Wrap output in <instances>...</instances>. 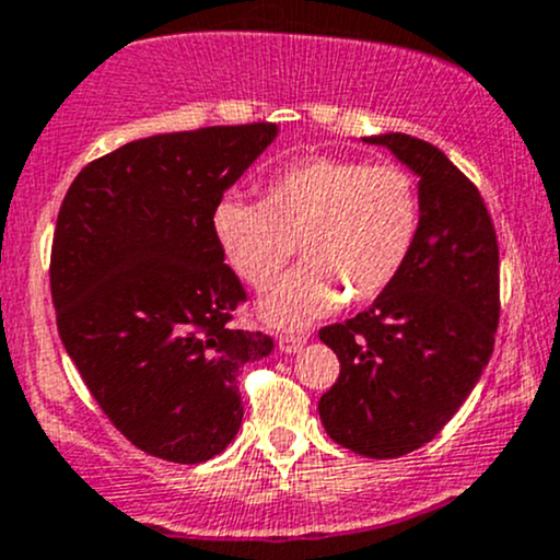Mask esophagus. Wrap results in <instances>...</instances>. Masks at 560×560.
<instances>
[{"label": "esophagus", "instance_id": "obj_1", "mask_svg": "<svg viewBox=\"0 0 560 560\" xmlns=\"http://www.w3.org/2000/svg\"><path fill=\"white\" fill-rule=\"evenodd\" d=\"M305 340H308V335L305 332H284L279 335V349L284 351V354H295L305 346Z\"/></svg>", "mask_w": 560, "mask_h": 560}]
</instances>
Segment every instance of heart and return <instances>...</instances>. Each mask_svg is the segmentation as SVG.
Masks as SVG:
<instances>
[{
	"label": "heart",
	"mask_w": 560,
	"mask_h": 560,
	"mask_svg": "<svg viewBox=\"0 0 560 560\" xmlns=\"http://www.w3.org/2000/svg\"><path fill=\"white\" fill-rule=\"evenodd\" d=\"M421 231V192L397 163L314 155L287 163L265 179L260 203L220 198L211 233L235 273L265 292L292 270L260 311L276 327H300L340 300L384 295L413 255Z\"/></svg>",
	"instance_id": "heart-1"
}]
</instances>
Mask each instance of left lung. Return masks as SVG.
Wrapping results in <instances>:
<instances>
[{
  "instance_id": "8db88e82",
  "label": "left lung",
  "mask_w": 560,
  "mask_h": 560,
  "mask_svg": "<svg viewBox=\"0 0 560 560\" xmlns=\"http://www.w3.org/2000/svg\"><path fill=\"white\" fill-rule=\"evenodd\" d=\"M421 176V231L384 295L354 319L319 329L340 375L319 419L343 448L397 458L453 419L486 370L499 325V244L478 187L429 141L364 139Z\"/></svg>"
}]
</instances>
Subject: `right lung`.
I'll return each mask as SVG.
<instances>
[{"label": "right lung", "instance_id": "right-lung-1", "mask_svg": "<svg viewBox=\"0 0 560 560\" xmlns=\"http://www.w3.org/2000/svg\"><path fill=\"white\" fill-rule=\"evenodd\" d=\"M276 122L158 133L96 158L58 209L50 295L67 354L117 432L201 464L244 419L238 368L273 351L235 329L244 284L211 211L276 139Z\"/></svg>", "mask_w": 560, "mask_h": 560}]
</instances>
